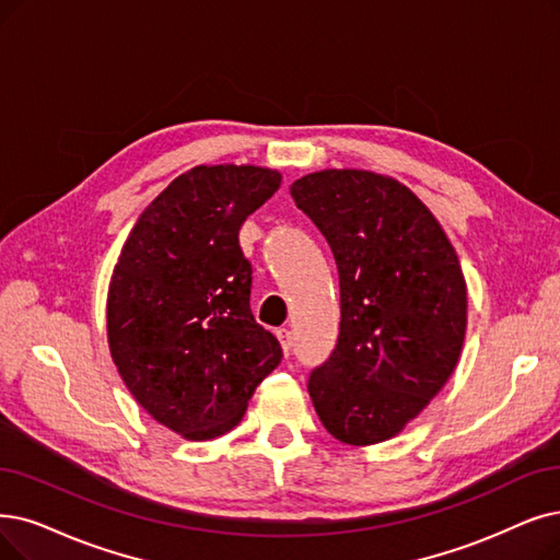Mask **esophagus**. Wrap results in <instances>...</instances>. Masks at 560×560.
Returning a JSON list of instances; mask_svg holds the SVG:
<instances>
[{"instance_id":"esophagus-1","label":"esophagus","mask_w":560,"mask_h":560,"mask_svg":"<svg viewBox=\"0 0 560 560\" xmlns=\"http://www.w3.org/2000/svg\"><path fill=\"white\" fill-rule=\"evenodd\" d=\"M278 340H280V345H282V353L289 355V351H292V347H294L292 330H289V328H280V330H278Z\"/></svg>"}]
</instances>
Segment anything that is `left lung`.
I'll return each instance as SVG.
<instances>
[{
  "mask_svg": "<svg viewBox=\"0 0 560 560\" xmlns=\"http://www.w3.org/2000/svg\"><path fill=\"white\" fill-rule=\"evenodd\" d=\"M340 273V335L307 393L349 445L397 436L448 382L466 335V280L434 213L397 178L322 170L289 186Z\"/></svg>",
  "mask_w": 560,
  "mask_h": 560,
  "instance_id": "8db88e82",
  "label": "left lung"
}]
</instances>
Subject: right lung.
I'll list each match as a JSON object with an SVG mask.
<instances>
[{"mask_svg": "<svg viewBox=\"0 0 560 560\" xmlns=\"http://www.w3.org/2000/svg\"><path fill=\"white\" fill-rule=\"evenodd\" d=\"M282 182L257 165H197L142 211L107 289V345L126 388L167 430L211 441L241 422L282 358L250 312L238 230Z\"/></svg>", "mask_w": 560, "mask_h": 560, "instance_id": "1", "label": "right lung"}]
</instances>
